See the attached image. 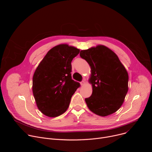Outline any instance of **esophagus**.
Instances as JSON below:
<instances>
[{"instance_id":"esophagus-1","label":"esophagus","mask_w":152,"mask_h":152,"mask_svg":"<svg viewBox=\"0 0 152 152\" xmlns=\"http://www.w3.org/2000/svg\"><path fill=\"white\" fill-rule=\"evenodd\" d=\"M80 85H83L85 83V80H83L82 81H81V82H80Z\"/></svg>"}]
</instances>
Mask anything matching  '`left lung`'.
<instances>
[{
  "label": "left lung",
  "mask_w": 152,
  "mask_h": 152,
  "mask_svg": "<svg viewBox=\"0 0 152 152\" xmlns=\"http://www.w3.org/2000/svg\"><path fill=\"white\" fill-rule=\"evenodd\" d=\"M91 67V96L85 99L91 111L104 117L116 112L128 91V73L117 55L102 45L81 50Z\"/></svg>",
  "instance_id": "left-lung-1"
}]
</instances>
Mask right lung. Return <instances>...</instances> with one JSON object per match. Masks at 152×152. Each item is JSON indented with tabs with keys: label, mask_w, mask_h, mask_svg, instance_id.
I'll list each match as a JSON object with an SVG mask.
<instances>
[{
	"label": "right lung",
	"mask_w": 152,
	"mask_h": 152,
	"mask_svg": "<svg viewBox=\"0 0 152 152\" xmlns=\"http://www.w3.org/2000/svg\"><path fill=\"white\" fill-rule=\"evenodd\" d=\"M79 50L67 45L51 49L41 61L33 76L32 91L39 110L49 117L66 111L79 83L72 78L73 59Z\"/></svg>",
	"instance_id": "obj_1"
}]
</instances>
